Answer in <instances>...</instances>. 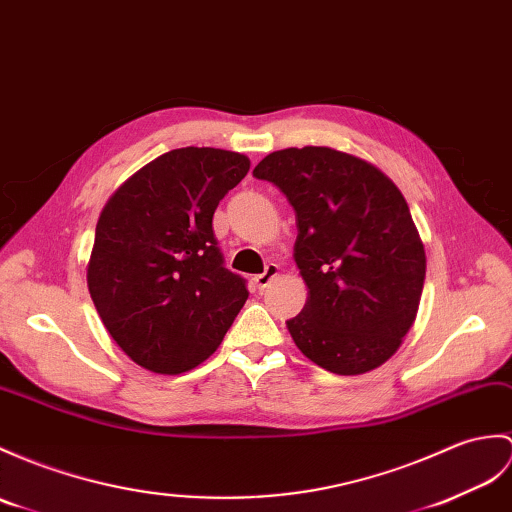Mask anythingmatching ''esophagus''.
Wrapping results in <instances>:
<instances>
[{
    "label": "esophagus",
    "instance_id": "obj_1",
    "mask_svg": "<svg viewBox=\"0 0 512 512\" xmlns=\"http://www.w3.org/2000/svg\"><path fill=\"white\" fill-rule=\"evenodd\" d=\"M279 275V266L277 264H272V261H270V264H266V270L264 272H261V275H257L253 281H255V288L261 292V290H266L268 288V285H270V281L272 279H275Z\"/></svg>",
    "mask_w": 512,
    "mask_h": 512
}]
</instances>
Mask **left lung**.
<instances>
[{
	"label": "left lung",
	"instance_id": "obj_1",
	"mask_svg": "<svg viewBox=\"0 0 512 512\" xmlns=\"http://www.w3.org/2000/svg\"><path fill=\"white\" fill-rule=\"evenodd\" d=\"M255 178L296 213L294 261L307 303L288 331L305 358L360 375L397 353L419 312L425 251L397 185L353 154L325 146L268 154Z\"/></svg>",
	"mask_w": 512,
	"mask_h": 512
}]
</instances>
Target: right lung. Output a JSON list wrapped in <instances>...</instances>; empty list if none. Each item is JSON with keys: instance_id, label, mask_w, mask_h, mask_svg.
Instances as JSON below:
<instances>
[{"instance_id": "add662e5", "label": "right lung", "mask_w": 512, "mask_h": 512, "mask_svg": "<svg viewBox=\"0 0 512 512\" xmlns=\"http://www.w3.org/2000/svg\"><path fill=\"white\" fill-rule=\"evenodd\" d=\"M248 168L240 152L170 150L130 176L100 213L89 294L111 338L152 373L205 362L248 299L213 235V211Z\"/></svg>"}]
</instances>
